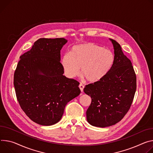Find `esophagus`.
I'll list each match as a JSON object with an SVG mask.
<instances>
[{
  "label": "esophagus",
  "mask_w": 153,
  "mask_h": 153,
  "mask_svg": "<svg viewBox=\"0 0 153 153\" xmlns=\"http://www.w3.org/2000/svg\"><path fill=\"white\" fill-rule=\"evenodd\" d=\"M79 88H80L81 92H83V91H84V85L80 84L79 85Z\"/></svg>",
  "instance_id": "obj_1"
}]
</instances>
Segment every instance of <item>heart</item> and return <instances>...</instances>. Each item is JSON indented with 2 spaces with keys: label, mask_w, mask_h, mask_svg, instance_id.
I'll use <instances>...</instances> for the list:
<instances>
[{
  "label": "heart",
  "mask_w": 153,
  "mask_h": 153,
  "mask_svg": "<svg viewBox=\"0 0 153 153\" xmlns=\"http://www.w3.org/2000/svg\"><path fill=\"white\" fill-rule=\"evenodd\" d=\"M114 62V55L107 49L93 43L73 46L70 52L63 55L62 66L69 78L81 73L91 83L101 80L108 73Z\"/></svg>",
  "instance_id": "1"
}]
</instances>
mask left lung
<instances>
[{"label":"left lung","instance_id":"8db88e82","mask_svg":"<svg viewBox=\"0 0 153 153\" xmlns=\"http://www.w3.org/2000/svg\"><path fill=\"white\" fill-rule=\"evenodd\" d=\"M114 62L101 80L85 86L84 91L91 102L87 110V121L92 126L105 128L121 121L129 111L137 88V79L131 60L113 39Z\"/></svg>","mask_w":153,"mask_h":153}]
</instances>
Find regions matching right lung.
Segmentation results:
<instances>
[{"instance_id":"right-lung-1","label":"right lung","mask_w":153,"mask_h":153,"mask_svg":"<svg viewBox=\"0 0 153 153\" xmlns=\"http://www.w3.org/2000/svg\"><path fill=\"white\" fill-rule=\"evenodd\" d=\"M63 38H39L21 55L14 74L18 101L33 122L51 126L62 117L67 103L80 93L79 82L63 75L60 50Z\"/></svg>"}]
</instances>
